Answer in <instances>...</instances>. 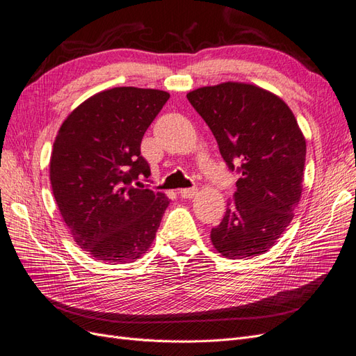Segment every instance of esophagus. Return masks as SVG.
Segmentation results:
<instances>
[{"mask_svg":"<svg viewBox=\"0 0 356 356\" xmlns=\"http://www.w3.org/2000/svg\"><path fill=\"white\" fill-rule=\"evenodd\" d=\"M197 192H198L197 188H185V189H181L179 194L181 198H192L197 195Z\"/></svg>","mask_w":356,"mask_h":356,"instance_id":"obj_1","label":"esophagus"}]
</instances>
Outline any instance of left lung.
<instances>
[{"label": "left lung", "mask_w": 356, "mask_h": 356, "mask_svg": "<svg viewBox=\"0 0 356 356\" xmlns=\"http://www.w3.org/2000/svg\"><path fill=\"white\" fill-rule=\"evenodd\" d=\"M186 97L238 175L225 216L211 228L213 246L231 259L258 257L285 232L301 197L306 140L297 119L279 97L253 85L228 82Z\"/></svg>", "instance_id": "obj_1"}]
</instances>
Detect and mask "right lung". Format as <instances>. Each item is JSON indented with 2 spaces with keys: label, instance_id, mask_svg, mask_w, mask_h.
I'll list each match as a JSON object with an SVG mask.
<instances>
[{
  "label": "right lung",
  "instance_id": "obj_1",
  "mask_svg": "<svg viewBox=\"0 0 356 356\" xmlns=\"http://www.w3.org/2000/svg\"><path fill=\"white\" fill-rule=\"evenodd\" d=\"M170 94L133 86L103 90L60 125L50 184L80 249L99 262H133L150 248L170 200L140 189L149 162L140 145Z\"/></svg>",
  "mask_w": 356,
  "mask_h": 356
}]
</instances>
